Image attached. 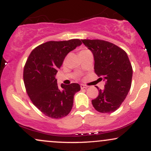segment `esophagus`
<instances>
[{
    "label": "esophagus",
    "instance_id": "obj_1",
    "mask_svg": "<svg viewBox=\"0 0 151 151\" xmlns=\"http://www.w3.org/2000/svg\"><path fill=\"white\" fill-rule=\"evenodd\" d=\"M80 86H81V89H86V88H88V86L84 85V84H81Z\"/></svg>",
    "mask_w": 151,
    "mask_h": 151
}]
</instances>
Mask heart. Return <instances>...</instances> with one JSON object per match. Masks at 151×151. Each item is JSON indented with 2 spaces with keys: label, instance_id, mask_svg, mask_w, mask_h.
<instances>
[{
  "label": "heart",
  "instance_id": "1",
  "mask_svg": "<svg viewBox=\"0 0 151 151\" xmlns=\"http://www.w3.org/2000/svg\"><path fill=\"white\" fill-rule=\"evenodd\" d=\"M83 51H85V50H81V51H80V52H79V53H80V52H83Z\"/></svg>",
  "mask_w": 151,
  "mask_h": 151
}]
</instances>
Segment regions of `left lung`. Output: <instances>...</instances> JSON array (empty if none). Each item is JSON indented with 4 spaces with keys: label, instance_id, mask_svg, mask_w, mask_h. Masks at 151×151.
I'll return each mask as SVG.
<instances>
[{
    "label": "left lung",
    "instance_id": "obj_1",
    "mask_svg": "<svg viewBox=\"0 0 151 151\" xmlns=\"http://www.w3.org/2000/svg\"><path fill=\"white\" fill-rule=\"evenodd\" d=\"M92 52L94 72L106 81L104 89L91 101L99 112L112 113L120 107L131 86L133 69L127 54L113 43L102 40H81Z\"/></svg>",
    "mask_w": 151,
    "mask_h": 151
}]
</instances>
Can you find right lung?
<instances>
[{
    "label": "right lung",
    "instance_id": "1",
    "mask_svg": "<svg viewBox=\"0 0 151 151\" xmlns=\"http://www.w3.org/2000/svg\"><path fill=\"white\" fill-rule=\"evenodd\" d=\"M81 44L79 39L49 41L36 47L25 62L23 80L26 92L47 116L61 119L72 110L74 96L80 86L77 83L62 84L60 89L55 75L67 54Z\"/></svg>",
    "mask_w": 151,
    "mask_h": 151
}]
</instances>
